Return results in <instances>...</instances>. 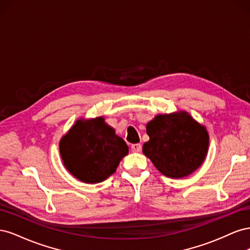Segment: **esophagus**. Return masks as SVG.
I'll use <instances>...</instances> for the list:
<instances>
[{
	"label": "esophagus",
	"instance_id": "obj_1",
	"mask_svg": "<svg viewBox=\"0 0 250 250\" xmlns=\"http://www.w3.org/2000/svg\"><path fill=\"white\" fill-rule=\"evenodd\" d=\"M131 150H132V152H141L142 145L141 144H133V145L131 146Z\"/></svg>",
	"mask_w": 250,
	"mask_h": 250
}]
</instances>
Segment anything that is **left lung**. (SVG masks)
<instances>
[{
  "mask_svg": "<svg viewBox=\"0 0 250 250\" xmlns=\"http://www.w3.org/2000/svg\"><path fill=\"white\" fill-rule=\"evenodd\" d=\"M143 153L165 176L183 178L202 165L208 149L207 128L187 111L157 115L148 122Z\"/></svg>",
  "mask_w": 250,
  "mask_h": 250,
  "instance_id": "obj_1",
  "label": "left lung"
}]
</instances>
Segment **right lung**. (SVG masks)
I'll use <instances>...</instances> for the list:
<instances>
[{"mask_svg":"<svg viewBox=\"0 0 250 250\" xmlns=\"http://www.w3.org/2000/svg\"><path fill=\"white\" fill-rule=\"evenodd\" d=\"M64 167L85 184H98L117 170L128 146L104 118L77 120L59 142Z\"/></svg>","mask_w":250,"mask_h":250,"instance_id":"right-lung-1","label":"right lung"}]
</instances>
